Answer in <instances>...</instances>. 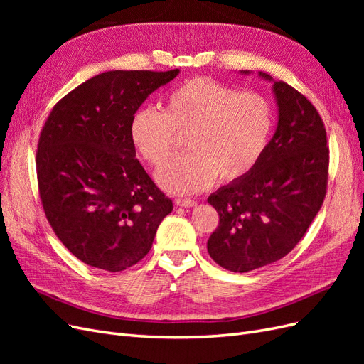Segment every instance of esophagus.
<instances>
[{
    "label": "esophagus",
    "mask_w": 364,
    "mask_h": 364,
    "mask_svg": "<svg viewBox=\"0 0 364 364\" xmlns=\"http://www.w3.org/2000/svg\"><path fill=\"white\" fill-rule=\"evenodd\" d=\"M176 205L178 206H183V208H191V206H196L197 202L193 200V199H183V197H178V199L174 200Z\"/></svg>",
    "instance_id": "obj_1"
}]
</instances>
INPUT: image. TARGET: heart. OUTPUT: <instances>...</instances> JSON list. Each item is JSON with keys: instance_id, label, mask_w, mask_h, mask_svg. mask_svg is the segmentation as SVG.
Wrapping results in <instances>:
<instances>
[{"instance_id": "1", "label": "heart", "mask_w": 364, "mask_h": 364, "mask_svg": "<svg viewBox=\"0 0 364 364\" xmlns=\"http://www.w3.org/2000/svg\"><path fill=\"white\" fill-rule=\"evenodd\" d=\"M274 114L266 97L211 77H194L174 87L164 112L142 107L130 121V139L153 167L167 162L188 139L186 155L164 165L158 181L171 193L191 194L208 188L218 176L234 182L255 167L266 150Z\"/></svg>"}]
</instances>
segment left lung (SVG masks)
Returning <instances> with one entry per match:
<instances>
[{
  "label": "left lung",
  "instance_id": "8db88e82",
  "mask_svg": "<svg viewBox=\"0 0 364 364\" xmlns=\"http://www.w3.org/2000/svg\"><path fill=\"white\" fill-rule=\"evenodd\" d=\"M273 92L279 119L262 156L243 178L208 197L218 213L208 252L218 266L237 273L291 252L326 196L329 149L321 115L289 83L274 82Z\"/></svg>",
  "mask_w": 364,
  "mask_h": 364
}]
</instances>
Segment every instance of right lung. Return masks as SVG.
<instances>
[{"mask_svg":"<svg viewBox=\"0 0 364 364\" xmlns=\"http://www.w3.org/2000/svg\"><path fill=\"white\" fill-rule=\"evenodd\" d=\"M179 70L107 71L54 105L41 130L36 174L54 234L75 258L121 272L144 258L173 202L135 158L130 121Z\"/></svg>","mask_w":364,"mask_h":364,"instance_id":"1","label":"right lung"}]
</instances>
